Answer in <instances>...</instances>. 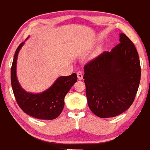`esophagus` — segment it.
<instances>
[{
    "mask_svg": "<svg viewBox=\"0 0 150 150\" xmlns=\"http://www.w3.org/2000/svg\"><path fill=\"white\" fill-rule=\"evenodd\" d=\"M77 78H78V80H82V79H83V74H82V73L81 71L77 72Z\"/></svg>",
    "mask_w": 150,
    "mask_h": 150,
    "instance_id": "34e87169",
    "label": "esophagus"
}]
</instances>
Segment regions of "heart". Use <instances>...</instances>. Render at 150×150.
Listing matches in <instances>:
<instances>
[{
  "mask_svg": "<svg viewBox=\"0 0 150 150\" xmlns=\"http://www.w3.org/2000/svg\"><path fill=\"white\" fill-rule=\"evenodd\" d=\"M100 51H101V48H99V49H97V51H95V53H94V55H95V56H96V55L98 54V53L100 52Z\"/></svg>",
  "mask_w": 150,
  "mask_h": 150,
  "instance_id": "obj_1",
  "label": "heart"
}]
</instances>
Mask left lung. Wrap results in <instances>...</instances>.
Wrapping results in <instances>:
<instances>
[{
    "mask_svg": "<svg viewBox=\"0 0 150 150\" xmlns=\"http://www.w3.org/2000/svg\"><path fill=\"white\" fill-rule=\"evenodd\" d=\"M119 37V44L84 67L88 106L100 118L117 116L126 111L140 85L138 53L125 34Z\"/></svg>",
    "mask_w": 150,
    "mask_h": 150,
    "instance_id": "1",
    "label": "left lung"
}]
</instances>
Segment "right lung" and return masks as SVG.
<instances>
[{"label": "right lung", "mask_w": 150, "mask_h": 150, "mask_svg": "<svg viewBox=\"0 0 150 150\" xmlns=\"http://www.w3.org/2000/svg\"><path fill=\"white\" fill-rule=\"evenodd\" d=\"M24 44L25 42L19 45L15 51L10 73L11 85L15 99L20 108L27 114L39 119H55L63 111L65 95L77 82L76 73L58 77L49 88L41 93L27 92L19 83L16 72L18 53Z\"/></svg>", "instance_id": "obj_1"}]
</instances>
